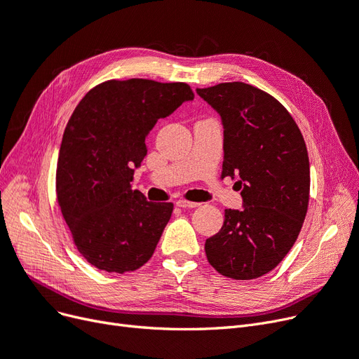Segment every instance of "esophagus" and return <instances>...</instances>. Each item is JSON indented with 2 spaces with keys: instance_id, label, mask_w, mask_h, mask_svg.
Instances as JSON below:
<instances>
[{
  "instance_id": "1",
  "label": "esophagus",
  "mask_w": 359,
  "mask_h": 359,
  "mask_svg": "<svg viewBox=\"0 0 359 359\" xmlns=\"http://www.w3.org/2000/svg\"><path fill=\"white\" fill-rule=\"evenodd\" d=\"M176 204H177V207H180V208H195V207L200 205V204H198V203H194V201H187V200H179Z\"/></svg>"
}]
</instances>
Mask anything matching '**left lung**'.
<instances>
[{
	"label": "left lung",
	"instance_id": "1",
	"mask_svg": "<svg viewBox=\"0 0 359 359\" xmlns=\"http://www.w3.org/2000/svg\"><path fill=\"white\" fill-rule=\"evenodd\" d=\"M222 118V177L238 179L243 210H224L205 255L219 273L255 280L272 271L296 243L306 216L311 171L296 121L268 93L245 83L196 88Z\"/></svg>",
	"mask_w": 359,
	"mask_h": 359
}]
</instances>
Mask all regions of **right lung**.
Listing matches in <instances>:
<instances>
[{"mask_svg": "<svg viewBox=\"0 0 359 359\" xmlns=\"http://www.w3.org/2000/svg\"><path fill=\"white\" fill-rule=\"evenodd\" d=\"M194 100L184 83L111 79L91 88L65 128L56 192L83 257L100 271L124 273L148 262L172 204L151 203L131 189L159 118Z\"/></svg>", "mask_w": 359, "mask_h": 359, "instance_id": "obj_1", "label": "right lung"}]
</instances>
